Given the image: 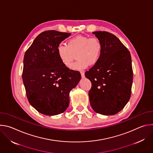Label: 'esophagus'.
<instances>
[{"instance_id": "obj_1", "label": "esophagus", "mask_w": 153, "mask_h": 153, "mask_svg": "<svg viewBox=\"0 0 153 153\" xmlns=\"http://www.w3.org/2000/svg\"><path fill=\"white\" fill-rule=\"evenodd\" d=\"M80 74H81V76H82V78H85V73L83 71H81L80 72Z\"/></svg>"}]
</instances>
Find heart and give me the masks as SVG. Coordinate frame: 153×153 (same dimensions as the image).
<instances>
[{
  "instance_id": "1",
  "label": "heart",
  "mask_w": 153,
  "mask_h": 153,
  "mask_svg": "<svg viewBox=\"0 0 153 153\" xmlns=\"http://www.w3.org/2000/svg\"><path fill=\"white\" fill-rule=\"evenodd\" d=\"M103 46L97 37L77 36L70 39L67 44L59 43L56 51L58 57L65 67L70 68L77 55L78 60L71 67L74 70H83L89 65L96 64L102 56Z\"/></svg>"
}]
</instances>
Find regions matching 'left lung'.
Wrapping results in <instances>:
<instances>
[{
  "label": "left lung",
  "instance_id": "8db88e82",
  "mask_svg": "<svg viewBox=\"0 0 153 153\" xmlns=\"http://www.w3.org/2000/svg\"><path fill=\"white\" fill-rule=\"evenodd\" d=\"M102 42L98 62L85 72L91 82L90 105L97 113L110 116L120 111L131 94L133 73L131 54L120 40L106 31L93 32Z\"/></svg>",
  "mask_w": 153,
  "mask_h": 153
}]
</instances>
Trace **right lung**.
<instances>
[{
	"label": "right lung",
	"mask_w": 153,
	"mask_h": 153,
	"mask_svg": "<svg viewBox=\"0 0 153 153\" xmlns=\"http://www.w3.org/2000/svg\"><path fill=\"white\" fill-rule=\"evenodd\" d=\"M71 34L54 30L38 35L24 58L22 79L31 105L45 115L63 113L70 103V92L81 75L65 67L60 61L57 45Z\"/></svg>",
	"instance_id": "right-lung-1"
}]
</instances>
